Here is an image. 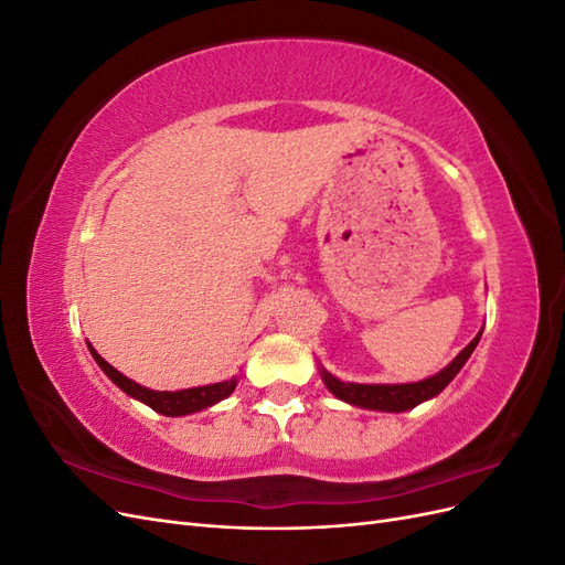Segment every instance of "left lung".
I'll use <instances>...</instances> for the list:
<instances>
[{"label": "left lung", "instance_id": "left-lung-1", "mask_svg": "<svg viewBox=\"0 0 565 565\" xmlns=\"http://www.w3.org/2000/svg\"><path fill=\"white\" fill-rule=\"evenodd\" d=\"M481 334H483V328L478 330V334L469 341V344L455 355V361H450L440 372L431 374V377H426L422 382H407V384L341 382L339 377H334L332 372L324 370L320 363H318V372H320L322 384L328 386V391L339 401H344L355 407H363V409H380V413H405V409H413L424 401L436 398L438 393L457 377V372L465 367L469 355L478 347V341H481Z\"/></svg>", "mask_w": 565, "mask_h": 565}]
</instances>
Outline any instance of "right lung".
<instances>
[{
  "instance_id": "add662e5",
  "label": "right lung",
  "mask_w": 565,
  "mask_h": 565,
  "mask_svg": "<svg viewBox=\"0 0 565 565\" xmlns=\"http://www.w3.org/2000/svg\"><path fill=\"white\" fill-rule=\"evenodd\" d=\"M87 347L94 355V361L98 363V367L106 372V377L122 388L127 396L141 401L143 405L152 407L156 413L164 415V417H183V415H193V413H200V409H207L216 403H221L224 398H228L231 393L235 391L237 382H241V377H231L226 382H216V384H207V386H193V388H181V391H156V388H148V386H141L136 384L134 380L125 377L122 372L115 370L106 358H100L98 351L89 344Z\"/></svg>"
}]
</instances>
